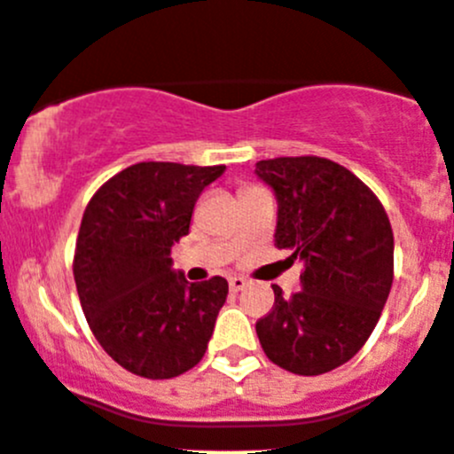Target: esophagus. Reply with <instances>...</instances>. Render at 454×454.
<instances>
[{"label": "esophagus", "mask_w": 454, "mask_h": 454, "mask_svg": "<svg viewBox=\"0 0 454 454\" xmlns=\"http://www.w3.org/2000/svg\"><path fill=\"white\" fill-rule=\"evenodd\" d=\"M247 285H248L247 278H242V276H232L231 280H228V287H231V292H242Z\"/></svg>", "instance_id": "1"}]
</instances>
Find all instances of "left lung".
I'll return each mask as SVG.
<instances>
[{"label": "left lung", "instance_id": "obj_1", "mask_svg": "<svg viewBox=\"0 0 454 454\" xmlns=\"http://www.w3.org/2000/svg\"><path fill=\"white\" fill-rule=\"evenodd\" d=\"M278 203L276 247L303 262L301 292L255 324L273 364L321 375L346 364L373 333L394 283V232L382 203L328 158L255 162Z\"/></svg>", "mask_w": 454, "mask_h": 454}]
</instances>
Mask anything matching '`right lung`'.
I'll return each mask as SVG.
<instances>
[{
  "instance_id": "add662e5",
  "label": "right lung",
  "mask_w": 454,
  "mask_h": 454,
  "mask_svg": "<svg viewBox=\"0 0 454 454\" xmlns=\"http://www.w3.org/2000/svg\"><path fill=\"white\" fill-rule=\"evenodd\" d=\"M226 167L137 162L88 203L74 253V280L101 348L130 373L167 380L207 350L226 278L187 283L171 248L190 232L199 194Z\"/></svg>"
}]
</instances>
